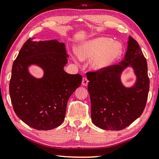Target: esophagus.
Returning <instances> with one entry per match:
<instances>
[{"instance_id":"34e87169","label":"esophagus","mask_w":159,"mask_h":159,"mask_svg":"<svg viewBox=\"0 0 159 159\" xmlns=\"http://www.w3.org/2000/svg\"><path fill=\"white\" fill-rule=\"evenodd\" d=\"M88 83H89V80L88 79L86 78V77H84L83 79H82V84L83 86H87L88 85Z\"/></svg>"}]
</instances>
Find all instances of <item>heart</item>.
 <instances>
[{"label":"heart","instance_id":"1","mask_svg":"<svg viewBox=\"0 0 159 159\" xmlns=\"http://www.w3.org/2000/svg\"><path fill=\"white\" fill-rule=\"evenodd\" d=\"M122 53L121 43L108 37H98L82 43L78 48V56L82 60L91 59L93 70L107 69L118 61Z\"/></svg>","mask_w":159,"mask_h":159}]
</instances>
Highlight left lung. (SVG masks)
I'll return each mask as SVG.
<instances>
[{
  "mask_svg": "<svg viewBox=\"0 0 159 159\" xmlns=\"http://www.w3.org/2000/svg\"><path fill=\"white\" fill-rule=\"evenodd\" d=\"M131 67L137 81L131 88L121 82V74ZM91 98V120L102 129L119 131L131 125L145 109L149 89L148 64L137 41L129 37L123 60L107 69L86 74Z\"/></svg>",
  "mask_w": 159,
  "mask_h": 159,
  "instance_id": "1",
  "label": "left lung"
}]
</instances>
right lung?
I'll use <instances>...</instances> for the list:
<instances>
[{
	"mask_svg": "<svg viewBox=\"0 0 159 159\" xmlns=\"http://www.w3.org/2000/svg\"><path fill=\"white\" fill-rule=\"evenodd\" d=\"M34 39L26 41L13 63L10 95L23 122L35 129L50 130L64 122L68 99L80 86L82 77L64 71L68 55L64 43ZM31 65L43 68L41 79L29 73Z\"/></svg>",
	"mask_w": 159,
	"mask_h": 159,
	"instance_id": "add662e5",
	"label": "right lung"
}]
</instances>
